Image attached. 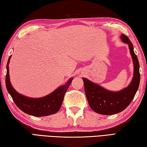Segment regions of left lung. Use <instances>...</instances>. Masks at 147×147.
I'll use <instances>...</instances> for the list:
<instances>
[{
    "label": "left lung",
    "instance_id": "8db88e82",
    "mask_svg": "<svg viewBox=\"0 0 147 147\" xmlns=\"http://www.w3.org/2000/svg\"><path fill=\"white\" fill-rule=\"evenodd\" d=\"M121 40L129 44L130 54L134 65V76L130 84L119 92H111L83 78L84 89L89 105L96 113L105 115H112L125 110L134 98L140 82V64L134 53L132 42L128 36L121 34Z\"/></svg>",
    "mask_w": 147,
    "mask_h": 147
}]
</instances>
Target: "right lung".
<instances>
[{"mask_svg":"<svg viewBox=\"0 0 147 147\" xmlns=\"http://www.w3.org/2000/svg\"><path fill=\"white\" fill-rule=\"evenodd\" d=\"M11 56L6 65V88L12 99L18 108L24 113L34 116H44L55 114L59 111L64 96L73 78H70L65 85L58 87L51 94L40 98L26 97L18 93L13 89L9 81V63Z\"/></svg>","mask_w":147,"mask_h":147,"instance_id":"right-lung-1","label":"right lung"}]
</instances>
